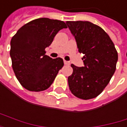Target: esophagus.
<instances>
[{
	"instance_id": "obj_1",
	"label": "esophagus",
	"mask_w": 127,
	"mask_h": 127,
	"mask_svg": "<svg viewBox=\"0 0 127 127\" xmlns=\"http://www.w3.org/2000/svg\"><path fill=\"white\" fill-rule=\"evenodd\" d=\"M64 64H65V65H69V64H70L69 61H64Z\"/></svg>"
}]
</instances>
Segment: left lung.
<instances>
[{
    "instance_id": "obj_1",
    "label": "left lung",
    "mask_w": 127,
    "mask_h": 127,
    "mask_svg": "<svg viewBox=\"0 0 127 127\" xmlns=\"http://www.w3.org/2000/svg\"><path fill=\"white\" fill-rule=\"evenodd\" d=\"M82 53L84 66L71 64L73 72L68 77L69 88L78 98L90 99L99 95L116 69L118 52L105 31L90 22H66Z\"/></svg>"
}]
</instances>
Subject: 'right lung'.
Returning <instances> with one entry per match:
<instances>
[{"instance_id": "add662e5", "label": "right lung", "mask_w": 127, "mask_h": 127, "mask_svg": "<svg viewBox=\"0 0 127 127\" xmlns=\"http://www.w3.org/2000/svg\"><path fill=\"white\" fill-rule=\"evenodd\" d=\"M63 21L40 18L22 26L10 42V57L15 75L20 84L31 91L48 89L64 66L61 58L45 55L55 35L66 28Z\"/></svg>"}]
</instances>
